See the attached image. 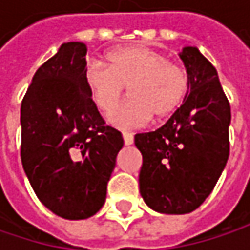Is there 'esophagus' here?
Wrapping results in <instances>:
<instances>
[{
	"label": "esophagus",
	"mask_w": 250,
	"mask_h": 250,
	"mask_svg": "<svg viewBox=\"0 0 250 250\" xmlns=\"http://www.w3.org/2000/svg\"><path fill=\"white\" fill-rule=\"evenodd\" d=\"M123 140H125V146L133 145V134L131 133H123Z\"/></svg>",
	"instance_id": "obj_1"
}]
</instances>
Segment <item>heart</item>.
<instances>
[{
  "label": "heart",
  "mask_w": 250,
  "mask_h": 250,
  "mask_svg": "<svg viewBox=\"0 0 250 250\" xmlns=\"http://www.w3.org/2000/svg\"><path fill=\"white\" fill-rule=\"evenodd\" d=\"M107 66L88 63L85 85L94 107L108 114L128 88L130 101L110 114L108 123L119 128L146 125L152 117H169L184 103L189 82L187 72L149 47L131 44L113 49L105 56Z\"/></svg>",
  "instance_id": "1"
}]
</instances>
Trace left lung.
<instances>
[{
  "mask_svg": "<svg viewBox=\"0 0 250 250\" xmlns=\"http://www.w3.org/2000/svg\"><path fill=\"white\" fill-rule=\"evenodd\" d=\"M188 94L155 131L137 133L143 156L139 174L145 203L162 214H187L211 194L229 158L230 104L216 68L194 46L179 52Z\"/></svg>",
  "mask_w": 250,
  "mask_h": 250,
  "instance_id": "1",
  "label": "left lung"
}]
</instances>
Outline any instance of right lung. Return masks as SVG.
Returning a JSON list of instances; mask_svg holds the SVG:
<instances>
[{"instance_id": "right-lung-1", "label": "right lung", "mask_w": 250, "mask_h": 250, "mask_svg": "<svg viewBox=\"0 0 250 250\" xmlns=\"http://www.w3.org/2000/svg\"><path fill=\"white\" fill-rule=\"evenodd\" d=\"M86 46L63 43L33 76L21 103V162L37 198L68 220L97 214L125 142L89 100Z\"/></svg>"}]
</instances>
